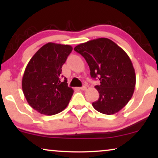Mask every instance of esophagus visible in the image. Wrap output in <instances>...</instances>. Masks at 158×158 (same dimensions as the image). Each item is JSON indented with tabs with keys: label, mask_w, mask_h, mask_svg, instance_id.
Instances as JSON below:
<instances>
[{
	"label": "esophagus",
	"mask_w": 158,
	"mask_h": 158,
	"mask_svg": "<svg viewBox=\"0 0 158 158\" xmlns=\"http://www.w3.org/2000/svg\"><path fill=\"white\" fill-rule=\"evenodd\" d=\"M80 89L82 90H85L86 89H87V87H86L85 85H84V86H82V87L80 88Z\"/></svg>",
	"instance_id": "esophagus-1"
}]
</instances>
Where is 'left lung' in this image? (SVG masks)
Here are the masks:
<instances>
[{
	"label": "left lung",
	"instance_id": "obj_1",
	"mask_svg": "<svg viewBox=\"0 0 158 158\" xmlns=\"http://www.w3.org/2000/svg\"><path fill=\"white\" fill-rule=\"evenodd\" d=\"M74 50L85 59L92 78L100 81L95 86L99 98L92 103L94 109L107 115L119 111L132 97L136 84L135 69L127 54L107 38L80 44Z\"/></svg>",
	"mask_w": 158,
	"mask_h": 158
}]
</instances>
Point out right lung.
Returning a JSON list of instances; mask_svg holds the SVG:
<instances>
[{"label":"right lung","instance_id":"1","mask_svg":"<svg viewBox=\"0 0 158 158\" xmlns=\"http://www.w3.org/2000/svg\"><path fill=\"white\" fill-rule=\"evenodd\" d=\"M72 50L70 45L49 42L28 63L22 78L23 93L28 103L40 114L55 115L70 102L73 90L61 73Z\"/></svg>","mask_w":158,"mask_h":158}]
</instances>
